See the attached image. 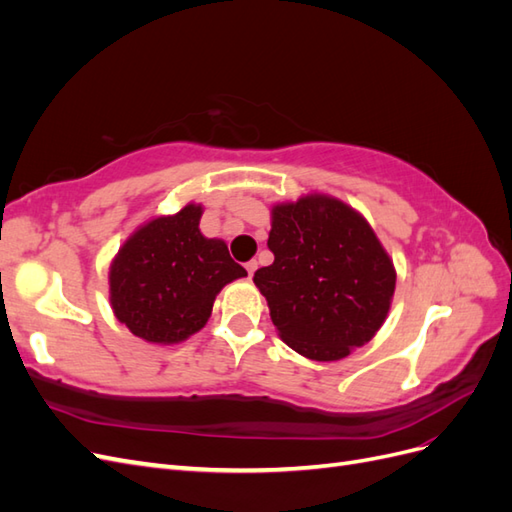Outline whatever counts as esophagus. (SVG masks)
<instances>
[{"instance_id": "1", "label": "esophagus", "mask_w": 512, "mask_h": 512, "mask_svg": "<svg viewBox=\"0 0 512 512\" xmlns=\"http://www.w3.org/2000/svg\"><path fill=\"white\" fill-rule=\"evenodd\" d=\"M256 267H258V262L256 260H250V262H247V265H245V269H247V275H254V271H256Z\"/></svg>"}]
</instances>
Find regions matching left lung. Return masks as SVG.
Wrapping results in <instances>:
<instances>
[{
  "label": "left lung",
  "instance_id": "8db88e82",
  "mask_svg": "<svg viewBox=\"0 0 512 512\" xmlns=\"http://www.w3.org/2000/svg\"><path fill=\"white\" fill-rule=\"evenodd\" d=\"M273 265L254 273L284 342L312 361H339L378 333L395 267L359 211L327 194L271 209Z\"/></svg>",
  "mask_w": 512,
  "mask_h": 512
}]
</instances>
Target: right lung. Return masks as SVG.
<instances>
[{"label":"right lung","mask_w":512,"mask_h":512,"mask_svg":"<svg viewBox=\"0 0 512 512\" xmlns=\"http://www.w3.org/2000/svg\"><path fill=\"white\" fill-rule=\"evenodd\" d=\"M200 205L138 228L108 271L117 320L149 344H179L207 324L215 294L247 271L200 232Z\"/></svg>","instance_id":"add662e5"}]
</instances>
